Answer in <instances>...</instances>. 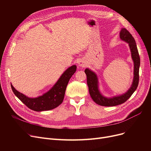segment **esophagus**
I'll use <instances>...</instances> for the list:
<instances>
[{
	"label": "esophagus",
	"instance_id": "esophagus-1",
	"mask_svg": "<svg viewBox=\"0 0 151 151\" xmlns=\"http://www.w3.org/2000/svg\"><path fill=\"white\" fill-rule=\"evenodd\" d=\"M86 65V63L83 60H80L78 63V66L80 67H84Z\"/></svg>",
	"mask_w": 151,
	"mask_h": 151
}]
</instances>
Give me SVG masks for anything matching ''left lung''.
I'll return each mask as SVG.
<instances>
[{"label":"left lung","instance_id":"left-lung-1","mask_svg":"<svg viewBox=\"0 0 151 151\" xmlns=\"http://www.w3.org/2000/svg\"><path fill=\"white\" fill-rule=\"evenodd\" d=\"M120 38L122 41L129 44L134 64L133 80L131 87L127 91L119 96L109 98L103 96L99 90V80L96 73L89 68H86L84 70L87 76V83L89 88L90 96L94 102L101 106H114L124 104L136 91L138 85L140 58L135 40L129 32L125 28H122L120 32Z\"/></svg>","mask_w":151,"mask_h":151}]
</instances>
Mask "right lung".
I'll use <instances>...</instances> for the list:
<instances>
[{
	"instance_id": "add662e5",
	"label": "right lung",
	"mask_w": 151,
	"mask_h": 151,
	"mask_svg": "<svg viewBox=\"0 0 151 151\" xmlns=\"http://www.w3.org/2000/svg\"><path fill=\"white\" fill-rule=\"evenodd\" d=\"M76 70V66L75 65L68 68L51 89L43 93L42 96L35 98L27 97L16 90L12 84H11L12 89L15 96L30 109L35 111L51 110L58 107L62 103L67 86Z\"/></svg>"
}]
</instances>
